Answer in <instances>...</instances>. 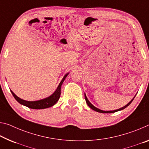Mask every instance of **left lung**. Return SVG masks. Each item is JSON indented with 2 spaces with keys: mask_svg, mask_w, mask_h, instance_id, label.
Listing matches in <instances>:
<instances>
[{
  "mask_svg": "<svg viewBox=\"0 0 149 149\" xmlns=\"http://www.w3.org/2000/svg\"><path fill=\"white\" fill-rule=\"evenodd\" d=\"M85 95V99H86V103H87V104L88 105V106L89 107H90L91 109H93V110H94V111H97V112H99V113H115V112H117V111H121V110H123V109H124L125 108H126L127 106H129L130 104H131V102L132 101H133V100H134V97L136 96V95H135V96L131 100V101H130L129 102L127 103V104L126 105H125L124 107H121V108H120V109H116V110H113V111H103V110H101V109H98V108H97V107H95V106L94 105H93L91 104V103L89 102V101L88 100V99H87V96H86V93L84 94Z\"/></svg>",
  "mask_w": 149,
  "mask_h": 149,
  "instance_id": "8db88e82",
  "label": "left lung"
}]
</instances>
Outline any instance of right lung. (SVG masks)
Returning <instances> with one entry per match:
<instances>
[{"mask_svg": "<svg viewBox=\"0 0 149 149\" xmlns=\"http://www.w3.org/2000/svg\"><path fill=\"white\" fill-rule=\"evenodd\" d=\"M68 74H69V73H68V74H66L64 75V77H63L62 81H60V84H59L57 89H56V91H54L51 95H49L46 98L42 99V100H37L34 101L24 100L18 97L17 95H16L13 91L10 90V91L12 94L13 95L14 97L15 98V100L17 101L18 103H20L21 105H24L26 107H28L30 109H42L50 107L52 106L55 105L56 103L58 102L59 99H60L61 94V87H62L63 82L64 81L65 79L66 78V77L68 76Z\"/></svg>", "mask_w": 149, "mask_h": 149, "instance_id": "add662e5", "label": "right lung"}]
</instances>
